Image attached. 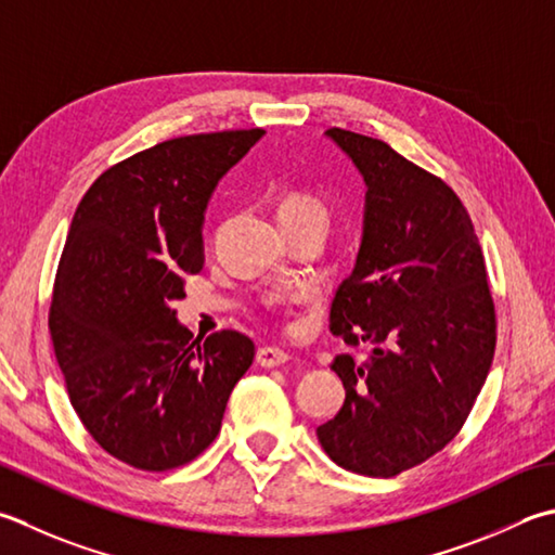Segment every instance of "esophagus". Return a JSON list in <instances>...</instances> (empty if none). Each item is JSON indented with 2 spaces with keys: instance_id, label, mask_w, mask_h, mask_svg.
I'll list each match as a JSON object with an SVG mask.
<instances>
[{
  "instance_id": "34e87169",
  "label": "esophagus",
  "mask_w": 555,
  "mask_h": 555,
  "mask_svg": "<svg viewBox=\"0 0 555 555\" xmlns=\"http://www.w3.org/2000/svg\"><path fill=\"white\" fill-rule=\"evenodd\" d=\"M288 353L281 351V349H274V346H262V349L257 351V363L262 367H279L288 363Z\"/></svg>"
}]
</instances>
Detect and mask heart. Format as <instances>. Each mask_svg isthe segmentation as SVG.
I'll use <instances>...</instances> for the list:
<instances>
[{"label":"heart","instance_id":"heart-1","mask_svg":"<svg viewBox=\"0 0 555 555\" xmlns=\"http://www.w3.org/2000/svg\"><path fill=\"white\" fill-rule=\"evenodd\" d=\"M279 221H300V219H327L324 204L310 192L291 190L276 204Z\"/></svg>","mask_w":555,"mask_h":555}]
</instances>
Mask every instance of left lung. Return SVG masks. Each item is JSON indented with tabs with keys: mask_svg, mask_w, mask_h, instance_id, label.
<instances>
[{
	"mask_svg": "<svg viewBox=\"0 0 555 555\" xmlns=\"http://www.w3.org/2000/svg\"><path fill=\"white\" fill-rule=\"evenodd\" d=\"M365 180L363 241L336 288L330 330L373 344L336 356L346 399L318 440L344 469L389 479L462 430L495 353V306L464 204L385 141L327 129Z\"/></svg>",
	"mask_w": 555,
	"mask_h": 555,
	"instance_id": "1",
	"label": "left lung"
}]
</instances>
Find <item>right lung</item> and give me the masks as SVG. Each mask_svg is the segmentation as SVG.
<instances>
[{
    "mask_svg": "<svg viewBox=\"0 0 555 555\" xmlns=\"http://www.w3.org/2000/svg\"><path fill=\"white\" fill-rule=\"evenodd\" d=\"M262 134L160 141L107 168L76 206L50 302L54 358L83 428L134 469L199 457L253 365L245 334L192 339L170 306L202 271L211 192Z\"/></svg>",
    "mask_w": 555,
    "mask_h": 555,
    "instance_id": "1",
    "label": "right lung"
}]
</instances>
